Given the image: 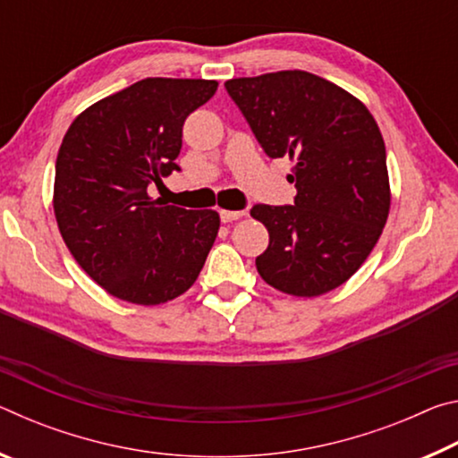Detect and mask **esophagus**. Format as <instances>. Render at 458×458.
Returning a JSON list of instances; mask_svg holds the SVG:
<instances>
[{"instance_id": "34e87169", "label": "esophagus", "mask_w": 458, "mask_h": 458, "mask_svg": "<svg viewBox=\"0 0 458 458\" xmlns=\"http://www.w3.org/2000/svg\"><path fill=\"white\" fill-rule=\"evenodd\" d=\"M244 214H246V212H242V210H220V220H222L224 224H228V222L240 220Z\"/></svg>"}]
</instances>
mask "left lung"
<instances>
[{"label": "left lung", "mask_w": 458, "mask_h": 458, "mask_svg": "<svg viewBox=\"0 0 458 458\" xmlns=\"http://www.w3.org/2000/svg\"><path fill=\"white\" fill-rule=\"evenodd\" d=\"M224 87L268 157L294 159V204L250 210L268 230L259 275L294 297L337 289L368 259L390 212L377 123L350 92L305 71Z\"/></svg>", "instance_id": "obj_1"}]
</instances>
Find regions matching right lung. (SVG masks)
Returning a JSON list of instances; mask_svg holds the SVG:
<instances>
[{"label": "right lung", "mask_w": 458, "mask_h": 458, "mask_svg": "<svg viewBox=\"0 0 458 458\" xmlns=\"http://www.w3.org/2000/svg\"><path fill=\"white\" fill-rule=\"evenodd\" d=\"M218 82L145 79L98 100L68 127L56 157L54 214L68 250L113 297L159 305L196 283L218 236L214 210L151 199L172 172L188 114Z\"/></svg>", "instance_id": "right-lung-1"}]
</instances>
